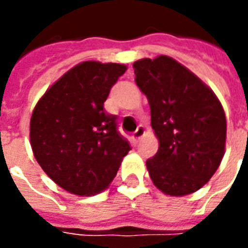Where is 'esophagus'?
<instances>
[{"label": "esophagus", "mask_w": 248, "mask_h": 248, "mask_svg": "<svg viewBox=\"0 0 248 248\" xmlns=\"http://www.w3.org/2000/svg\"><path fill=\"white\" fill-rule=\"evenodd\" d=\"M143 135H145V127L143 126H138V129L135 130L134 134H133V142L134 143L140 142V140L143 138Z\"/></svg>", "instance_id": "esophagus-1"}]
</instances>
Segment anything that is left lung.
<instances>
[{
	"label": "left lung",
	"mask_w": 248,
	"mask_h": 248,
	"mask_svg": "<svg viewBox=\"0 0 248 248\" xmlns=\"http://www.w3.org/2000/svg\"><path fill=\"white\" fill-rule=\"evenodd\" d=\"M133 67L159 142L155 155L146 161L151 181L171 197L195 192L215 174L224 155L227 124L222 103L171 57L143 58Z\"/></svg>",
	"instance_id": "left-lung-1"
}]
</instances>
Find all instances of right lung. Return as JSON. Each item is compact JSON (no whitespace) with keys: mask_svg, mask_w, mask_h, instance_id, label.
I'll list each match as a JSON object with an SVG mask.
<instances>
[{"mask_svg":"<svg viewBox=\"0 0 248 248\" xmlns=\"http://www.w3.org/2000/svg\"><path fill=\"white\" fill-rule=\"evenodd\" d=\"M127 67L85 61L51 85L30 118V145L38 165L60 187L79 197L111 183L129 140L103 103Z\"/></svg>","mask_w":248,"mask_h":248,"instance_id":"obj_1","label":"right lung"}]
</instances>
